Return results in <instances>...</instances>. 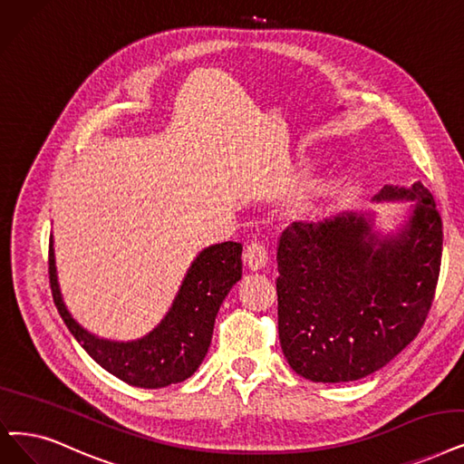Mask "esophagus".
I'll use <instances>...</instances> for the list:
<instances>
[{"label": "esophagus", "mask_w": 464, "mask_h": 464, "mask_svg": "<svg viewBox=\"0 0 464 464\" xmlns=\"http://www.w3.org/2000/svg\"><path fill=\"white\" fill-rule=\"evenodd\" d=\"M244 263L249 270H263L268 265V249L261 244H249L244 251Z\"/></svg>", "instance_id": "1"}]
</instances>
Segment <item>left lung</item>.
I'll return each mask as SVG.
<instances>
[{"mask_svg": "<svg viewBox=\"0 0 464 464\" xmlns=\"http://www.w3.org/2000/svg\"><path fill=\"white\" fill-rule=\"evenodd\" d=\"M375 201H415L405 228L379 237L372 215L293 222L277 246V333L295 373L348 382L379 372L429 316L441 265V217L420 182Z\"/></svg>", "mask_w": 464, "mask_h": 464, "instance_id": "8db88e82", "label": "left lung"}]
</instances>
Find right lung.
<instances>
[{
  "label": "right lung",
  "instance_id": "1",
  "mask_svg": "<svg viewBox=\"0 0 464 464\" xmlns=\"http://www.w3.org/2000/svg\"><path fill=\"white\" fill-rule=\"evenodd\" d=\"M242 244L225 242L203 249L160 325L139 341L116 343L91 335L66 310L49 237V284L54 306L76 341L108 373L139 388H163L187 381L206 358L217 312L242 277Z\"/></svg>",
  "mask_w": 464,
  "mask_h": 464
}]
</instances>
